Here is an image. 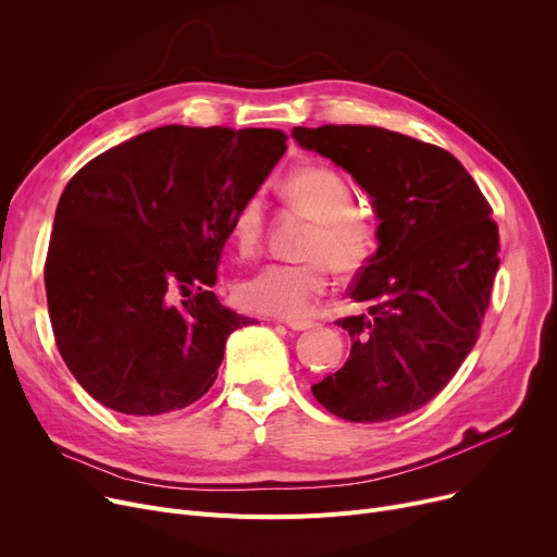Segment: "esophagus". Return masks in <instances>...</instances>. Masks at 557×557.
Returning a JSON list of instances; mask_svg holds the SVG:
<instances>
[{"label":"esophagus","mask_w":557,"mask_h":557,"mask_svg":"<svg viewBox=\"0 0 557 557\" xmlns=\"http://www.w3.org/2000/svg\"><path fill=\"white\" fill-rule=\"evenodd\" d=\"M286 327L294 332H305V330L315 327V320H286Z\"/></svg>","instance_id":"obj_1"}]
</instances>
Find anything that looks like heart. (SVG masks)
<instances>
[{"label": "heart", "mask_w": 557, "mask_h": 557, "mask_svg": "<svg viewBox=\"0 0 557 557\" xmlns=\"http://www.w3.org/2000/svg\"><path fill=\"white\" fill-rule=\"evenodd\" d=\"M286 198L315 223L305 242V261H275L234 286L239 305L273 318H300L327 294L330 267L338 275L363 271L379 248V221L357 208V194L345 175L325 164L290 171ZM267 202L248 196L230 219V242L242 257L261 248Z\"/></svg>", "instance_id": "b5f03b06"}]
</instances>
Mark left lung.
<instances>
[{"label": "left lung", "instance_id": "8db88e82", "mask_svg": "<svg viewBox=\"0 0 557 557\" xmlns=\"http://www.w3.org/2000/svg\"><path fill=\"white\" fill-rule=\"evenodd\" d=\"M372 196L379 248L338 318L352 336L345 366L311 386L330 413L388 422L441 393L479 341L499 269V225L465 166L441 146L376 126L294 128Z\"/></svg>", "mask_w": 557, "mask_h": 557}]
</instances>
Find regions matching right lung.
Here are the masks:
<instances>
[{
  "instance_id": "add662e5",
  "label": "right lung",
  "mask_w": 557,
  "mask_h": 557,
  "mask_svg": "<svg viewBox=\"0 0 557 557\" xmlns=\"http://www.w3.org/2000/svg\"><path fill=\"white\" fill-rule=\"evenodd\" d=\"M284 151L275 128L171 124L74 173L45 288L58 352L97 401L146 418L212 388L227 336L250 325L212 290L230 219Z\"/></svg>"
}]
</instances>
